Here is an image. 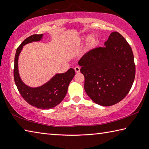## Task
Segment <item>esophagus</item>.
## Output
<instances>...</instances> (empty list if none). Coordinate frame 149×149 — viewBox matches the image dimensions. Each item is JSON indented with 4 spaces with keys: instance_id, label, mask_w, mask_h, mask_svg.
I'll use <instances>...</instances> for the list:
<instances>
[{
    "instance_id": "obj_1",
    "label": "esophagus",
    "mask_w": 149,
    "mask_h": 149,
    "mask_svg": "<svg viewBox=\"0 0 149 149\" xmlns=\"http://www.w3.org/2000/svg\"><path fill=\"white\" fill-rule=\"evenodd\" d=\"M75 71L76 73H79L80 72V67H79V66H76V67L74 68Z\"/></svg>"
}]
</instances>
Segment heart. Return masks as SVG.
<instances>
[{
  "label": "heart",
  "instance_id": "obj_1",
  "mask_svg": "<svg viewBox=\"0 0 149 149\" xmlns=\"http://www.w3.org/2000/svg\"><path fill=\"white\" fill-rule=\"evenodd\" d=\"M97 43V40L95 39V38L94 37H91L90 40H89V42H88V45L90 47V48H92L95 45H96Z\"/></svg>",
  "mask_w": 149,
  "mask_h": 149
}]
</instances>
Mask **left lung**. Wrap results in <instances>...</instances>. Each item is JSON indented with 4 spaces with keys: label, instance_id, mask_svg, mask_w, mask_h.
Returning a JSON list of instances; mask_svg holds the SVG:
<instances>
[{
    "label": "left lung",
    "instance_id": "8db88e82",
    "mask_svg": "<svg viewBox=\"0 0 149 149\" xmlns=\"http://www.w3.org/2000/svg\"><path fill=\"white\" fill-rule=\"evenodd\" d=\"M104 45L90 50L78 63L88 95L97 104L109 106L128 94L136 67L131 47L119 33L113 32Z\"/></svg>",
    "mask_w": 149,
    "mask_h": 149
}]
</instances>
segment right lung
I'll return each mask as SVG.
<instances>
[{"label": "right lung", "mask_w": 149, "mask_h": 149, "mask_svg": "<svg viewBox=\"0 0 149 149\" xmlns=\"http://www.w3.org/2000/svg\"><path fill=\"white\" fill-rule=\"evenodd\" d=\"M43 34H33L23 41L19 46L15 56L14 80L18 90L23 99L30 105L37 108L51 109L61 102L67 93L68 85L74 77L75 70L70 68L63 74H58L42 86L31 88L26 86L20 77L18 69V59L23 46L29 43L38 42Z\"/></svg>", "instance_id": "right-lung-1"}]
</instances>
